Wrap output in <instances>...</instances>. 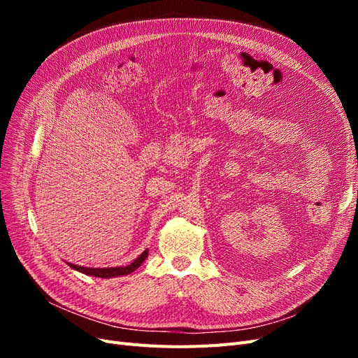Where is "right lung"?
Instances as JSON below:
<instances>
[{
  "instance_id": "obj_1",
  "label": "right lung",
  "mask_w": 358,
  "mask_h": 358,
  "mask_svg": "<svg viewBox=\"0 0 358 358\" xmlns=\"http://www.w3.org/2000/svg\"><path fill=\"white\" fill-rule=\"evenodd\" d=\"M148 249L145 252L140 254L131 264H128L125 267H107V268H91V267H82V266H76V264H70L69 266L78 272H82L85 275H91V276H96V278H113V276H122V275H129L133 273L136 268L140 267L146 257H148Z\"/></svg>"
}]
</instances>
